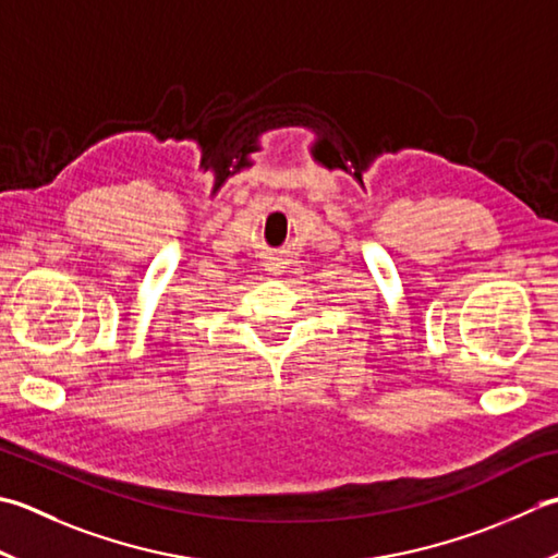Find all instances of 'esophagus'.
Here are the masks:
<instances>
[{
  "label": "esophagus",
  "mask_w": 558,
  "mask_h": 558,
  "mask_svg": "<svg viewBox=\"0 0 558 558\" xmlns=\"http://www.w3.org/2000/svg\"><path fill=\"white\" fill-rule=\"evenodd\" d=\"M270 270H272V272H278V268H270Z\"/></svg>",
  "instance_id": "obj_1"
}]
</instances>
